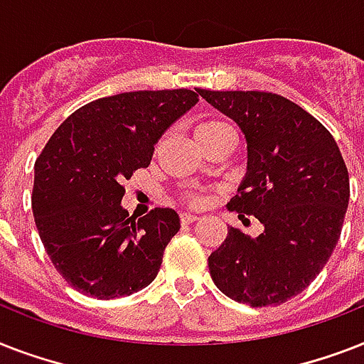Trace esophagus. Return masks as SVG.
<instances>
[{"instance_id": "34e87169", "label": "esophagus", "mask_w": 364, "mask_h": 364, "mask_svg": "<svg viewBox=\"0 0 364 364\" xmlns=\"http://www.w3.org/2000/svg\"><path fill=\"white\" fill-rule=\"evenodd\" d=\"M198 221V217L191 215V213H181V225H193Z\"/></svg>"}]
</instances>
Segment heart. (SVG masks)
I'll use <instances>...</instances> for the list:
<instances>
[{
    "mask_svg": "<svg viewBox=\"0 0 364 364\" xmlns=\"http://www.w3.org/2000/svg\"><path fill=\"white\" fill-rule=\"evenodd\" d=\"M228 132H232L228 128V124H225L223 121H215V119H211V121H202L198 124L194 126V137H196V141L205 147L208 143H211L213 139H217L223 134H228ZM185 202L188 205H193V208H200L202 205V198L196 196V194H185Z\"/></svg>",
    "mask_w": 364,
    "mask_h": 364,
    "instance_id": "heart-1",
    "label": "heart"
}]
</instances>
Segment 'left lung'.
<instances>
[{
	"mask_svg": "<svg viewBox=\"0 0 364 364\" xmlns=\"http://www.w3.org/2000/svg\"><path fill=\"white\" fill-rule=\"evenodd\" d=\"M198 94L230 117L247 141V173L228 210L264 225L257 238L230 227L208 259L211 279L236 302L279 306L316 279L336 247L350 202L346 162L331 132L279 94Z\"/></svg>",
	"mask_w": 364,
	"mask_h": 364,
	"instance_id": "1",
	"label": "left lung"
}]
</instances>
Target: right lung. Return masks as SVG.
<instances>
[{
    "label": "right lung",
    "instance_id": "right-lung-1",
    "mask_svg": "<svg viewBox=\"0 0 364 364\" xmlns=\"http://www.w3.org/2000/svg\"><path fill=\"white\" fill-rule=\"evenodd\" d=\"M198 94L137 90L94 100L56 128L36 160L31 208L58 274L79 293L109 300L153 282L179 215L122 210L124 181L151 164L154 143Z\"/></svg>",
    "mask_w": 364,
    "mask_h": 364
}]
</instances>
